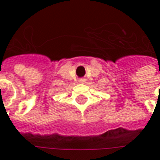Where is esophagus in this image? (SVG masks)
Instances as JSON below:
<instances>
[{
    "instance_id": "1",
    "label": "esophagus",
    "mask_w": 160,
    "mask_h": 160,
    "mask_svg": "<svg viewBox=\"0 0 160 160\" xmlns=\"http://www.w3.org/2000/svg\"><path fill=\"white\" fill-rule=\"evenodd\" d=\"M86 81H87V80H86V79H84V78H81V79H80V80H79V82H80V83H86Z\"/></svg>"
}]
</instances>
